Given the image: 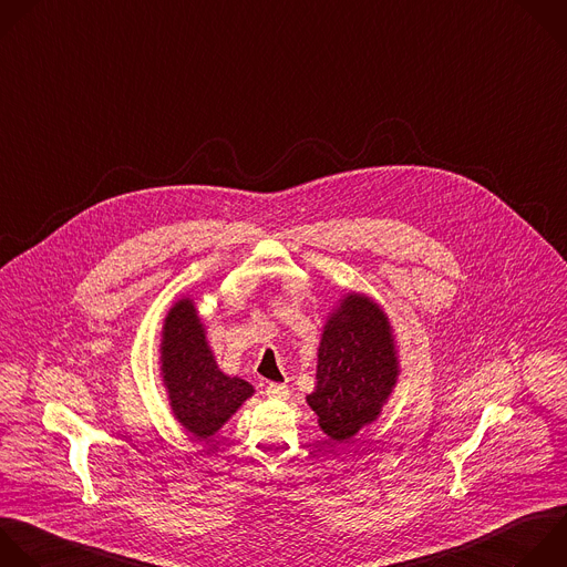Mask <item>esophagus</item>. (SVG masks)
<instances>
[{"label":"esophagus","instance_id":"34e87169","mask_svg":"<svg viewBox=\"0 0 567 567\" xmlns=\"http://www.w3.org/2000/svg\"><path fill=\"white\" fill-rule=\"evenodd\" d=\"M267 396L276 399V401H285V399H289V388L282 385V383H269L267 385Z\"/></svg>","mask_w":567,"mask_h":567}]
</instances>
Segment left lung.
Segmentation results:
<instances>
[{"instance_id": "8db88e82", "label": "left lung", "mask_w": 567, "mask_h": 567, "mask_svg": "<svg viewBox=\"0 0 567 567\" xmlns=\"http://www.w3.org/2000/svg\"><path fill=\"white\" fill-rule=\"evenodd\" d=\"M401 379L394 327L385 309L362 291H347L329 311L307 405L318 427L342 443L383 414Z\"/></svg>"}]
</instances>
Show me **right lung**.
Listing matches in <instances>:
<instances>
[{
    "mask_svg": "<svg viewBox=\"0 0 567 567\" xmlns=\"http://www.w3.org/2000/svg\"><path fill=\"white\" fill-rule=\"evenodd\" d=\"M159 379L173 419L198 441H209L256 394L254 385L225 373L207 340L192 296L166 311L159 333Z\"/></svg>",
    "mask_w": 567,
    "mask_h": 567,
    "instance_id": "right-lung-1",
    "label": "right lung"
}]
</instances>
